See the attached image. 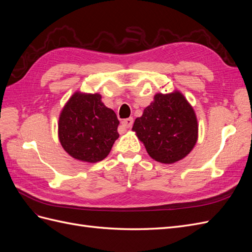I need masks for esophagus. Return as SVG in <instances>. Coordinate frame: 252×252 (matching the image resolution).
<instances>
[{
	"mask_svg": "<svg viewBox=\"0 0 252 252\" xmlns=\"http://www.w3.org/2000/svg\"><path fill=\"white\" fill-rule=\"evenodd\" d=\"M133 124V119L132 118H128L122 121V125H123L125 128H130Z\"/></svg>",
	"mask_w": 252,
	"mask_h": 252,
	"instance_id": "obj_1",
	"label": "esophagus"
}]
</instances>
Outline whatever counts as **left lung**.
<instances>
[{"label":"left lung","mask_w":252,"mask_h":252,"mask_svg":"<svg viewBox=\"0 0 252 252\" xmlns=\"http://www.w3.org/2000/svg\"><path fill=\"white\" fill-rule=\"evenodd\" d=\"M148 155L157 162L173 164L195 146L199 125L192 106L179 90L157 94L132 127Z\"/></svg>","instance_id":"8db88e82"}]
</instances>
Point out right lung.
I'll return each mask as SVG.
<instances>
[{"mask_svg": "<svg viewBox=\"0 0 252 252\" xmlns=\"http://www.w3.org/2000/svg\"><path fill=\"white\" fill-rule=\"evenodd\" d=\"M100 94L77 91L60 113L59 140L64 150L81 162L96 163L109 155L120 122Z\"/></svg>", "mask_w": 252, "mask_h": 252, "instance_id": "obj_1", "label": "right lung"}]
</instances>
